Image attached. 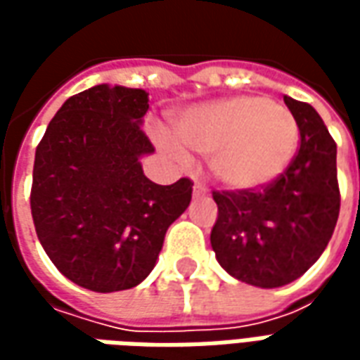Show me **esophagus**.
<instances>
[{"label": "esophagus", "mask_w": 360, "mask_h": 360, "mask_svg": "<svg viewBox=\"0 0 360 360\" xmlns=\"http://www.w3.org/2000/svg\"><path fill=\"white\" fill-rule=\"evenodd\" d=\"M204 193V185L202 183H198V181H196L195 183V195H202Z\"/></svg>", "instance_id": "1"}]
</instances>
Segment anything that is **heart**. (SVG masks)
I'll return each instance as SVG.
<instances>
[{
	"mask_svg": "<svg viewBox=\"0 0 360 360\" xmlns=\"http://www.w3.org/2000/svg\"><path fill=\"white\" fill-rule=\"evenodd\" d=\"M188 150L210 156V173L219 185L250 191L270 185L293 162L299 123L281 103L262 96H231L188 108L175 121ZM154 141L167 156L188 162V154L169 131L154 129Z\"/></svg>",
	"mask_w": 360,
	"mask_h": 360,
	"instance_id": "b5f03b06",
	"label": "heart"
}]
</instances>
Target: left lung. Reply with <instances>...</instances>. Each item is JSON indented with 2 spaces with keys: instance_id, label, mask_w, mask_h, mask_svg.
Instances as JSON below:
<instances>
[{
  "instance_id": "obj_1",
  "label": "left lung",
  "mask_w": 360,
  "mask_h": 360,
  "mask_svg": "<svg viewBox=\"0 0 360 360\" xmlns=\"http://www.w3.org/2000/svg\"><path fill=\"white\" fill-rule=\"evenodd\" d=\"M301 146L285 172L250 191H214L210 243L221 268L249 285L281 287L301 278L332 239L340 216L338 146L318 111L283 96Z\"/></svg>"
}]
</instances>
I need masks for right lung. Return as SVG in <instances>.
I'll use <instances>...</instances> for the list:
<instances>
[{
    "instance_id": "right-lung-1",
    "label": "right lung",
    "mask_w": 360,
    "mask_h": 360,
    "mask_svg": "<svg viewBox=\"0 0 360 360\" xmlns=\"http://www.w3.org/2000/svg\"><path fill=\"white\" fill-rule=\"evenodd\" d=\"M146 111L144 90L98 84L59 108L36 148V235L67 279L96 293L139 285L191 202V179L156 185L142 172L154 152Z\"/></svg>"
}]
</instances>
